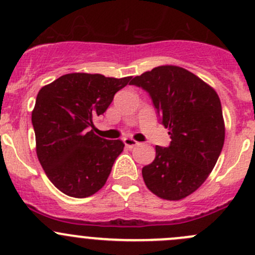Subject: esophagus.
<instances>
[{"instance_id": "1", "label": "esophagus", "mask_w": 255, "mask_h": 255, "mask_svg": "<svg viewBox=\"0 0 255 255\" xmlns=\"http://www.w3.org/2000/svg\"><path fill=\"white\" fill-rule=\"evenodd\" d=\"M123 141H124L125 146L128 148H132V147H135V146L138 145L137 141H135L133 138H131V137H124V140Z\"/></svg>"}]
</instances>
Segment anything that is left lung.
<instances>
[{"mask_svg":"<svg viewBox=\"0 0 255 255\" xmlns=\"http://www.w3.org/2000/svg\"><path fill=\"white\" fill-rule=\"evenodd\" d=\"M148 93L161 123L168 128V147L156 146V157L142 168L148 190L178 201L201 187L224 143V120L216 90L176 65H161L132 79Z\"/></svg>","mask_w":255,"mask_h":255,"instance_id":"1","label":"left lung"}]
</instances>
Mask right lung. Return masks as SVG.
Here are the masks:
<instances>
[{"instance_id": "right-lung-1", "label": "right lung", "mask_w": 255, "mask_h": 255, "mask_svg": "<svg viewBox=\"0 0 255 255\" xmlns=\"http://www.w3.org/2000/svg\"><path fill=\"white\" fill-rule=\"evenodd\" d=\"M131 78L70 73L38 92L32 112L37 156L50 182L67 196L89 197L107 182L125 145L95 135L94 120Z\"/></svg>"}]
</instances>
